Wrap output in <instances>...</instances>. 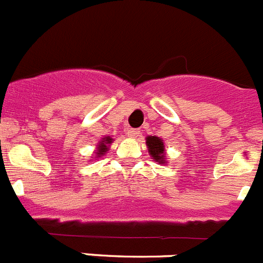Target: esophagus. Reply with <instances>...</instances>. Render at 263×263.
Segmentation results:
<instances>
[{
    "label": "esophagus",
    "mask_w": 263,
    "mask_h": 263,
    "mask_svg": "<svg viewBox=\"0 0 263 263\" xmlns=\"http://www.w3.org/2000/svg\"><path fill=\"white\" fill-rule=\"evenodd\" d=\"M126 134L130 138H139L141 137V132L138 129H129L126 132Z\"/></svg>",
    "instance_id": "1"
}]
</instances>
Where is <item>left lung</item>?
Wrapping results in <instances>:
<instances>
[{"label": "left lung", "instance_id": "obj_1", "mask_svg": "<svg viewBox=\"0 0 263 263\" xmlns=\"http://www.w3.org/2000/svg\"><path fill=\"white\" fill-rule=\"evenodd\" d=\"M147 148H148L149 156L154 159L155 162L160 165H166V149H165V143L161 138L155 136H148L146 138Z\"/></svg>", "mask_w": 263, "mask_h": 263}]
</instances>
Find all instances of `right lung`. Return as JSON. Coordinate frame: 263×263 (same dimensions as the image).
<instances>
[{
    "instance_id": "right-lung-1",
    "label": "right lung",
    "mask_w": 263,
    "mask_h": 263,
    "mask_svg": "<svg viewBox=\"0 0 263 263\" xmlns=\"http://www.w3.org/2000/svg\"><path fill=\"white\" fill-rule=\"evenodd\" d=\"M114 142V138H111L109 136H106L103 137V138L101 139V141L98 142V144H97V148H96V152H94V159H91L90 161H92V160H97L99 159V157H102L103 155L107 154V151L109 149V147H111V143Z\"/></svg>"
}]
</instances>
